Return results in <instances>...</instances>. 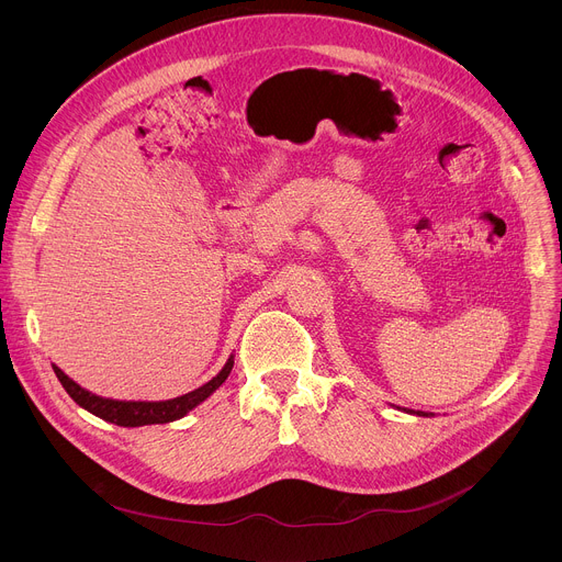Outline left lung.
I'll list each match as a JSON object with an SVG mask.
<instances>
[{"label":"left lung","mask_w":562,"mask_h":562,"mask_svg":"<svg viewBox=\"0 0 562 562\" xmlns=\"http://www.w3.org/2000/svg\"><path fill=\"white\" fill-rule=\"evenodd\" d=\"M409 414H416V416H429V414H425V412H409Z\"/></svg>","instance_id":"obj_1"}]
</instances>
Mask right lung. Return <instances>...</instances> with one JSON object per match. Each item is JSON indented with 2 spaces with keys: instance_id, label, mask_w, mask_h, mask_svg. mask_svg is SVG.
Here are the masks:
<instances>
[{
  "instance_id": "right-lung-1",
  "label": "right lung",
  "mask_w": 562,
  "mask_h": 562,
  "mask_svg": "<svg viewBox=\"0 0 562 562\" xmlns=\"http://www.w3.org/2000/svg\"><path fill=\"white\" fill-rule=\"evenodd\" d=\"M233 358L235 356L231 353L226 364L222 367V371L215 378H211L206 384H202L184 395L171 397V400H159V403H146V400L102 397V395H95V393L82 389L77 382H72L59 367L53 364V371H55L57 380L61 382V386L66 389V393L89 414H93L106 423H113L117 427H144V425H167V423L180 420L189 412H193L198 405H202L204 400L215 389H220V384L228 378V373L233 369Z\"/></svg>"
}]
</instances>
